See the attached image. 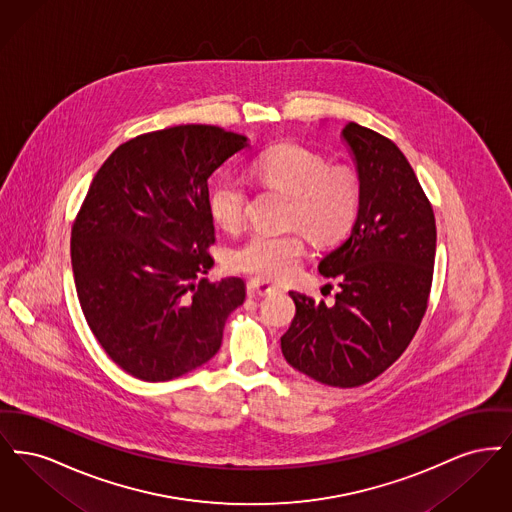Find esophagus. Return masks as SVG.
<instances>
[{"instance_id":"1","label":"esophagus","mask_w":512,"mask_h":512,"mask_svg":"<svg viewBox=\"0 0 512 512\" xmlns=\"http://www.w3.org/2000/svg\"><path fill=\"white\" fill-rule=\"evenodd\" d=\"M247 292L253 297H265L270 293L276 292V288L272 284H268L265 280H259V278H253L249 284H247Z\"/></svg>"}]
</instances>
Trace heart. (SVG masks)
Segmentation results:
<instances>
[{
    "instance_id": "1",
    "label": "heart",
    "mask_w": 512,
    "mask_h": 512,
    "mask_svg": "<svg viewBox=\"0 0 512 512\" xmlns=\"http://www.w3.org/2000/svg\"><path fill=\"white\" fill-rule=\"evenodd\" d=\"M253 176L270 190L290 195L286 222L299 226L313 242L332 244L347 234L359 213L361 182L347 165H328L322 155L297 144H276L251 165ZM209 213L226 230L245 219L247 192L234 178H220L209 190ZM301 232H253L234 245L226 263L232 270L265 280L290 276L303 257Z\"/></svg>"
}]
</instances>
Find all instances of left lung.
I'll list each match as a JSON object with an SVG mask.
<instances>
[{
	"label": "left lung",
	"instance_id": "left-lung-1",
	"mask_svg": "<svg viewBox=\"0 0 512 512\" xmlns=\"http://www.w3.org/2000/svg\"><path fill=\"white\" fill-rule=\"evenodd\" d=\"M361 182L349 238L318 270L338 280L336 303L290 292L295 317L282 353L299 372L334 388H357L388 370L422 317L436 259V217L413 167L390 138L347 122Z\"/></svg>",
	"mask_w": 512,
	"mask_h": 512
}]
</instances>
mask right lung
I'll return each instance as SVG.
<instances>
[{
    "mask_svg": "<svg viewBox=\"0 0 512 512\" xmlns=\"http://www.w3.org/2000/svg\"><path fill=\"white\" fill-rule=\"evenodd\" d=\"M211 124H180L117 147L71 230L78 301L99 345L130 376L167 382L220 349L242 278L209 282V176L249 146Z\"/></svg>",
    "mask_w": 512,
    "mask_h": 512,
    "instance_id": "obj_1",
    "label": "right lung"
}]
</instances>
